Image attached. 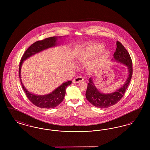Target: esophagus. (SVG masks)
Wrapping results in <instances>:
<instances>
[{
  "label": "esophagus",
  "mask_w": 150,
  "mask_h": 150,
  "mask_svg": "<svg viewBox=\"0 0 150 150\" xmlns=\"http://www.w3.org/2000/svg\"><path fill=\"white\" fill-rule=\"evenodd\" d=\"M83 80H84V79L82 76H77L75 78L73 79L72 82L74 83H78L79 82H80L81 81H83Z\"/></svg>",
  "instance_id": "34e87169"
}]
</instances>
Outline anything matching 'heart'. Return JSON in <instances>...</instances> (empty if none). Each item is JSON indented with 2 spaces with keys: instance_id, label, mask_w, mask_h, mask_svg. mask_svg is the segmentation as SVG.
<instances>
[{
  "instance_id": "obj_1",
  "label": "heart",
  "mask_w": 150,
  "mask_h": 150,
  "mask_svg": "<svg viewBox=\"0 0 150 150\" xmlns=\"http://www.w3.org/2000/svg\"><path fill=\"white\" fill-rule=\"evenodd\" d=\"M104 46L100 44H92L78 51L75 59L78 63H86L92 59L87 65L88 70L95 72L102 68L103 64L109 58L111 52L108 50H103Z\"/></svg>"
}]
</instances>
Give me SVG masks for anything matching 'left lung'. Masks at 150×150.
Returning <instances> with one entry per match:
<instances>
[{"label": "left lung", "instance_id": "obj_1", "mask_svg": "<svg viewBox=\"0 0 150 150\" xmlns=\"http://www.w3.org/2000/svg\"><path fill=\"white\" fill-rule=\"evenodd\" d=\"M116 49L114 54L112 61L119 62L125 65L128 70V76L124 84L112 93H104L100 92L93 83V78L91 77L86 91V96L87 100L94 106L105 108L112 106L117 103L123 97L132 78L133 68L132 61L128 52L120 42H116Z\"/></svg>", "mask_w": 150, "mask_h": 150}]
</instances>
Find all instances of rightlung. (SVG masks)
I'll list each match as a JSON object with an SVG mask.
<instances>
[{
	"label": "right lung",
	"mask_w": 150,
	"mask_h": 150,
	"mask_svg": "<svg viewBox=\"0 0 150 150\" xmlns=\"http://www.w3.org/2000/svg\"><path fill=\"white\" fill-rule=\"evenodd\" d=\"M58 38H60V37L53 36L33 43L25 51L20 61L18 74L21 80L22 87L25 93H26L28 99L36 106L40 108H51L57 106L64 100L66 93V88L67 86L71 84L72 81L70 80L62 83L55 90L49 94L45 95L35 94L28 91L22 82L21 78L22 65L23 63V61L29 58V57H31L32 56H34L40 52H42L43 50L57 46L60 42L58 41Z\"/></svg>",
	"instance_id": "obj_1"
}]
</instances>
